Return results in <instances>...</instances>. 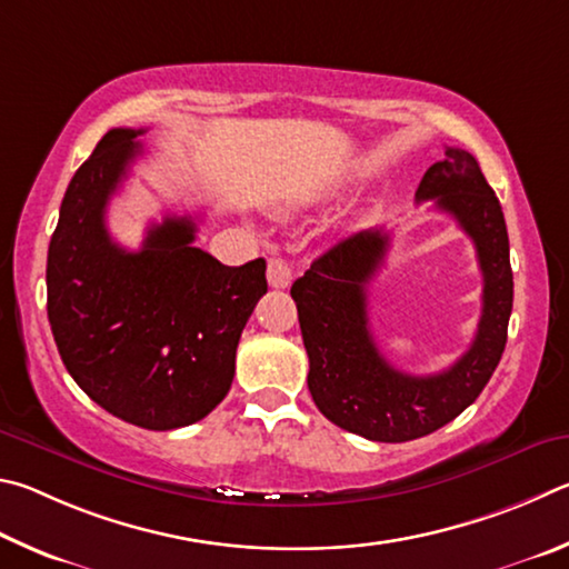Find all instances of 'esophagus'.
Returning a JSON list of instances; mask_svg holds the SVG:
<instances>
[{
	"label": "esophagus",
	"mask_w": 569,
	"mask_h": 569,
	"mask_svg": "<svg viewBox=\"0 0 569 569\" xmlns=\"http://www.w3.org/2000/svg\"><path fill=\"white\" fill-rule=\"evenodd\" d=\"M267 282L274 290H284L292 282V264L284 257H272L267 262Z\"/></svg>",
	"instance_id": "1"
}]
</instances>
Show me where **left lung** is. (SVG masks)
Wrapping results in <instances>:
<instances>
[{
	"instance_id": "1",
	"label": "left lung",
	"mask_w": 569,
	"mask_h": 569,
	"mask_svg": "<svg viewBox=\"0 0 569 569\" xmlns=\"http://www.w3.org/2000/svg\"><path fill=\"white\" fill-rule=\"evenodd\" d=\"M417 202L435 199L457 219L477 249L482 269V317L460 360L445 372H400L377 350L367 317V284L382 267L390 234L362 229L345 237L292 284L300 330L310 357L315 405L327 420L372 442H407L440 430L465 412L500 365L512 312L510 239L500 199L477 159L447 147L442 162L427 169Z\"/></svg>"
}]
</instances>
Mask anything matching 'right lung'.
<instances>
[{
	"label": "right lung",
	"instance_id": "obj_1",
	"mask_svg": "<svg viewBox=\"0 0 569 569\" xmlns=\"http://www.w3.org/2000/svg\"><path fill=\"white\" fill-rule=\"evenodd\" d=\"M144 129H109L69 182L47 254V315L74 382L144 430L194 425L224 400L244 325L267 292L262 257L227 267L167 214L137 252L107 232V204Z\"/></svg>",
	"mask_w": 569,
	"mask_h": 569
}]
</instances>
